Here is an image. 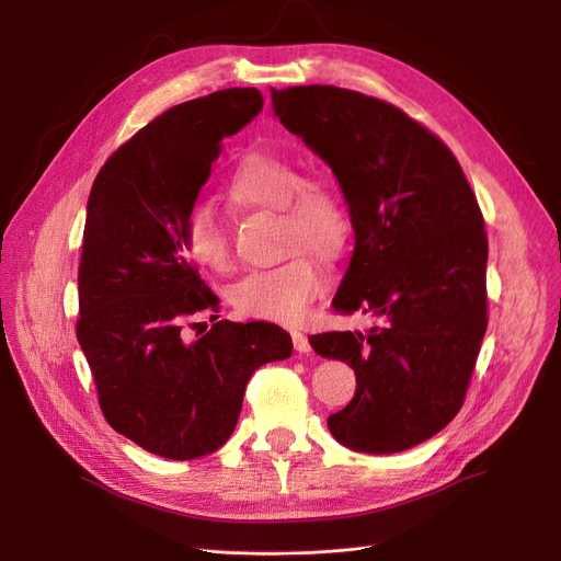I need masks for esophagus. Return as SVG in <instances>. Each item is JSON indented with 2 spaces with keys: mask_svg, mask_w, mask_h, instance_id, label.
Masks as SVG:
<instances>
[{
  "mask_svg": "<svg viewBox=\"0 0 561 561\" xmlns=\"http://www.w3.org/2000/svg\"><path fill=\"white\" fill-rule=\"evenodd\" d=\"M290 336H293V346H295V351H299V353H309L311 351V344H309V336L304 334V332H290Z\"/></svg>",
  "mask_w": 561,
  "mask_h": 561,
  "instance_id": "obj_1",
  "label": "esophagus"
}]
</instances>
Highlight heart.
<instances>
[{"instance_id":"obj_1","label":"heart","mask_w":561,"mask_h":561,"mask_svg":"<svg viewBox=\"0 0 561 561\" xmlns=\"http://www.w3.org/2000/svg\"><path fill=\"white\" fill-rule=\"evenodd\" d=\"M225 198L239 210H278V241L287 257L257 268L231 287L233 309L245 318L295 325L304 320L325 285V271L313 257L336 260L348 239V210L336 186L276 151H248L233 165ZM182 250L194 264L227 274L233 264L229 236L217 215L194 208L182 229Z\"/></svg>"}]
</instances>
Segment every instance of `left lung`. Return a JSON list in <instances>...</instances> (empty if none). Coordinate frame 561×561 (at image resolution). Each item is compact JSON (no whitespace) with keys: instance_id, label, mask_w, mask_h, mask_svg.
I'll list each match as a JSON object with an SVG mask.
<instances>
[{"instance_id":"left-lung-1","label":"left lung","mask_w":561,"mask_h":561,"mask_svg":"<svg viewBox=\"0 0 561 561\" xmlns=\"http://www.w3.org/2000/svg\"><path fill=\"white\" fill-rule=\"evenodd\" d=\"M271 100L348 203L355 250L332 307L377 318L309 336L358 383L328 428L355 451H404L458 414L478 363L489 322L478 198L451 149L386 100L336 87L271 89Z\"/></svg>"}]
</instances>
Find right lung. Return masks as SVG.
<instances>
[{"label":"right lung","mask_w":561,"mask_h":561,"mask_svg":"<svg viewBox=\"0 0 561 561\" xmlns=\"http://www.w3.org/2000/svg\"><path fill=\"white\" fill-rule=\"evenodd\" d=\"M262 105L257 89H225L165 110L114 151L91 186L77 339L110 426L173 461L222 447L252 371L293 353L290 334L262 320H217L196 342L180 334L192 318L219 311L182 250L184 222L222 138Z\"/></svg>","instance_id":"right-lung-1"}]
</instances>
